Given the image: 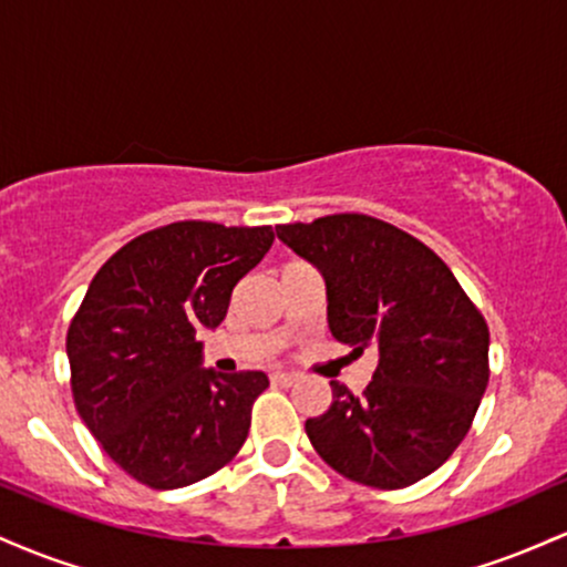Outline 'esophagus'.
I'll list each match as a JSON object with an SVG mask.
<instances>
[{"mask_svg":"<svg viewBox=\"0 0 567 567\" xmlns=\"http://www.w3.org/2000/svg\"><path fill=\"white\" fill-rule=\"evenodd\" d=\"M269 379H271V383H279V386H290V383L296 381L298 375L296 373H288V370H275V373H271Z\"/></svg>","mask_w":567,"mask_h":567,"instance_id":"esophagus-1","label":"esophagus"}]
</instances>
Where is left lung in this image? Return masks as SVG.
<instances>
[{
	"instance_id": "1",
	"label": "left lung",
	"mask_w": 567,
	"mask_h": 567,
	"mask_svg": "<svg viewBox=\"0 0 567 567\" xmlns=\"http://www.w3.org/2000/svg\"><path fill=\"white\" fill-rule=\"evenodd\" d=\"M277 237L322 271L336 341L379 354L362 394L330 381V408L306 421L315 451L347 480L381 491L440 470L491 379L483 311L437 252L381 218L336 213L277 226Z\"/></svg>"
}]
</instances>
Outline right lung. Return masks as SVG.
I'll use <instances>...</instances> for the list:
<instances>
[{
  "label": "right lung",
  "instance_id": "right-lung-1",
  "mask_svg": "<svg viewBox=\"0 0 567 567\" xmlns=\"http://www.w3.org/2000/svg\"><path fill=\"white\" fill-rule=\"evenodd\" d=\"M275 243L271 226L175 220L130 239L69 324L71 396L122 472L154 491L210 477L239 453L261 370H202V330L218 328L234 285Z\"/></svg>",
  "mask_w": 567,
  "mask_h": 567
}]
</instances>
